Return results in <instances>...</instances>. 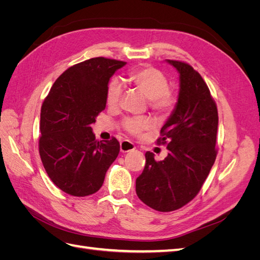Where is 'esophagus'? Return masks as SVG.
<instances>
[{
	"instance_id": "esophagus-1",
	"label": "esophagus",
	"mask_w": 260,
	"mask_h": 260,
	"mask_svg": "<svg viewBox=\"0 0 260 260\" xmlns=\"http://www.w3.org/2000/svg\"><path fill=\"white\" fill-rule=\"evenodd\" d=\"M136 148V145L133 144L132 142H130V141H127V140H123L120 142V151L122 153H128V152H131L133 151V149Z\"/></svg>"
}]
</instances>
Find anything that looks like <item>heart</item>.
<instances>
[{"instance_id":"obj_1","label":"heart","mask_w":260,"mask_h":260,"mask_svg":"<svg viewBox=\"0 0 260 260\" xmlns=\"http://www.w3.org/2000/svg\"><path fill=\"white\" fill-rule=\"evenodd\" d=\"M128 81L142 92L147 98L148 106L153 112L159 115H167L177 104V95L169 89V81L166 75L155 67L146 66L131 70ZM121 96V85L117 79L108 84L106 92L107 105L117 106ZM122 128L130 135L138 136L151 125L149 118L144 116L124 117L121 121Z\"/></svg>"}]
</instances>
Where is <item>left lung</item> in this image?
<instances>
[{"instance_id":"1","label":"left lung","mask_w":260,"mask_h":260,"mask_svg":"<svg viewBox=\"0 0 260 260\" xmlns=\"http://www.w3.org/2000/svg\"><path fill=\"white\" fill-rule=\"evenodd\" d=\"M167 61L180 74L177 106L156 141L167 145L168 155L158 161L146 152L136 181L139 199L162 212L183 207L199 194L216 160L218 130L216 102L202 76L185 61Z\"/></svg>"}]
</instances>
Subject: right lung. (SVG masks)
<instances>
[{
  "mask_svg": "<svg viewBox=\"0 0 260 260\" xmlns=\"http://www.w3.org/2000/svg\"><path fill=\"white\" fill-rule=\"evenodd\" d=\"M125 64L105 57L81 61L65 70L44 99L39 153L53 183L69 195L98 192L119 154L118 140H96L91 124L105 109L109 78Z\"/></svg>",
  "mask_w": 260,
  "mask_h": 260,
  "instance_id": "add662e5",
  "label": "right lung"
}]
</instances>
